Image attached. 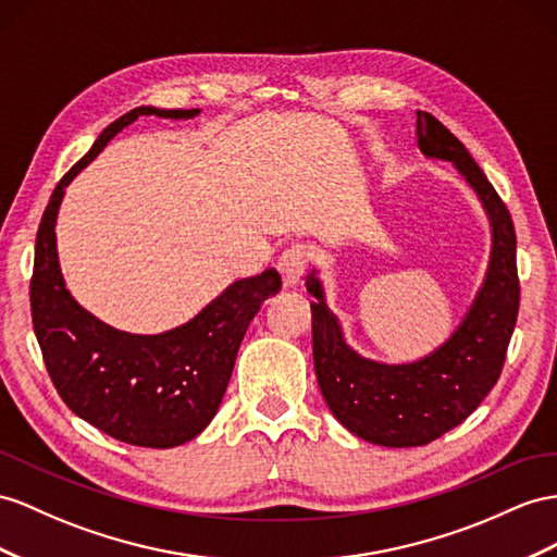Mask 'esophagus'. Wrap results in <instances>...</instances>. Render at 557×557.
Returning <instances> with one entry per match:
<instances>
[{"mask_svg": "<svg viewBox=\"0 0 557 557\" xmlns=\"http://www.w3.org/2000/svg\"><path fill=\"white\" fill-rule=\"evenodd\" d=\"M306 263H308V249L304 245H292L289 249L282 251L277 270L282 275L284 287H296V284L301 282Z\"/></svg>", "mask_w": 557, "mask_h": 557, "instance_id": "esophagus-1", "label": "esophagus"}]
</instances>
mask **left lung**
<instances>
[{
    "mask_svg": "<svg viewBox=\"0 0 557 557\" xmlns=\"http://www.w3.org/2000/svg\"><path fill=\"white\" fill-rule=\"evenodd\" d=\"M417 143L428 160L454 164L490 221L487 273L459 326L419 360H369L348 346L318 270L306 277L308 294L315 296L312 360L324 403L352 435L381 447L428 445L473 414L502 374L520 306L516 231L502 197L463 143L431 112L417 110Z\"/></svg>",
    "mask_w": 557,
    "mask_h": 557,
    "instance_id": "obj_1",
    "label": "left lung"
}]
</instances>
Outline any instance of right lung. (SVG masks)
I'll use <instances>...</instances> for the list:
<instances>
[{"label": "right lung", "instance_id": "add662e5", "mask_svg": "<svg viewBox=\"0 0 557 557\" xmlns=\"http://www.w3.org/2000/svg\"><path fill=\"white\" fill-rule=\"evenodd\" d=\"M143 115L193 120L199 108H134L106 126L91 150L61 178L37 231L30 306L47 372L63 403L126 445L169 449L197 437L216 417L247 326L265 298L282 289V280L273 268L235 280L193 320L162 334L120 332L75 301L55 247L65 188L124 126Z\"/></svg>", "mask_w": 557, "mask_h": 557}]
</instances>
